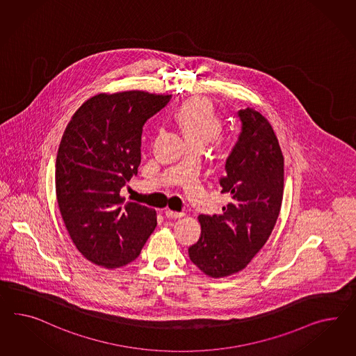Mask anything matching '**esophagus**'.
I'll return each mask as SVG.
<instances>
[{
    "instance_id": "obj_1",
    "label": "esophagus",
    "mask_w": 356,
    "mask_h": 356,
    "mask_svg": "<svg viewBox=\"0 0 356 356\" xmlns=\"http://www.w3.org/2000/svg\"><path fill=\"white\" fill-rule=\"evenodd\" d=\"M167 218H171V219H179V218H183L184 212H176L172 210H165L164 211Z\"/></svg>"
}]
</instances>
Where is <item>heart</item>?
<instances>
[{"mask_svg": "<svg viewBox=\"0 0 356 356\" xmlns=\"http://www.w3.org/2000/svg\"><path fill=\"white\" fill-rule=\"evenodd\" d=\"M176 120L188 144L204 146L220 134V116L211 101L204 97H194L184 102L176 111Z\"/></svg>", "mask_w": 356, "mask_h": 356, "instance_id": "b5f03b06", "label": "heart"}]
</instances>
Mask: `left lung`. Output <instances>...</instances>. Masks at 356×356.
Wrapping results in <instances>:
<instances>
[{
    "instance_id": "1",
    "label": "left lung",
    "mask_w": 356,
    "mask_h": 356,
    "mask_svg": "<svg viewBox=\"0 0 356 356\" xmlns=\"http://www.w3.org/2000/svg\"><path fill=\"white\" fill-rule=\"evenodd\" d=\"M238 140L219 183L229 197L220 215H200L201 237L189 251L210 277L245 268L268 240L284 194V156L268 120L254 108L240 110Z\"/></svg>"
}]
</instances>
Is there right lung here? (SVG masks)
Here are the masks:
<instances>
[{"mask_svg":"<svg viewBox=\"0 0 356 356\" xmlns=\"http://www.w3.org/2000/svg\"><path fill=\"white\" fill-rule=\"evenodd\" d=\"M170 98L141 90L97 95L79 107L62 136L59 211L77 250L97 266L134 261L156 227L153 209L125 202L120 191L141 163L143 127Z\"/></svg>","mask_w":356,"mask_h":356,"instance_id":"right-lung-1","label":"right lung"}]
</instances>
